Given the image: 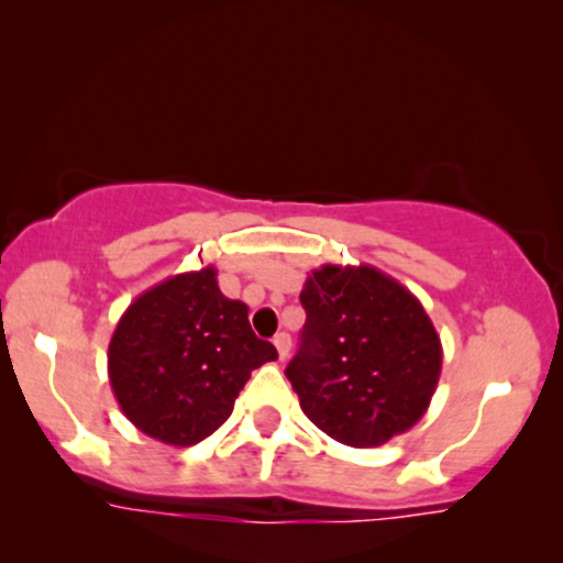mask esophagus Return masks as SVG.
Masks as SVG:
<instances>
[{"label": "esophagus", "mask_w": 563, "mask_h": 563, "mask_svg": "<svg viewBox=\"0 0 563 563\" xmlns=\"http://www.w3.org/2000/svg\"><path fill=\"white\" fill-rule=\"evenodd\" d=\"M274 344L276 350H279V357H289V350H292V336L287 334V331H282V334L274 336Z\"/></svg>", "instance_id": "esophagus-1"}]
</instances>
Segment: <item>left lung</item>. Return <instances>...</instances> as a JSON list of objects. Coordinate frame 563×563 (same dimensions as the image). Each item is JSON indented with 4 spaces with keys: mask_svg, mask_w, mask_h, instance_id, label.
<instances>
[{
    "mask_svg": "<svg viewBox=\"0 0 563 563\" xmlns=\"http://www.w3.org/2000/svg\"><path fill=\"white\" fill-rule=\"evenodd\" d=\"M287 378L302 412L344 446H380L428 412L441 339L418 297L373 266L316 268Z\"/></svg>",
    "mask_w": 563,
    "mask_h": 563,
    "instance_id": "left-lung-1",
    "label": "left lung"
}]
</instances>
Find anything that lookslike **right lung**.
Returning a JSON list of instances; mask_svg holds the SVG:
<instances>
[{
  "instance_id": "add662e5",
  "label": "right lung",
  "mask_w": 563,
  "mask_h": 563,
  "mask_svg": "<svg viewBox=\"0 0 563 563\" xmlns=\"http://www.w3.org/2000/svg\"><path fill=\"white\" fill-rule=\"evenodd\" d=\"M109 384L141 433L192 446L224 422L250 373L276 360L247 305L221 295L217 268L175 274L137 295L109 342Z\"/></svg>"
}]
</instances>
